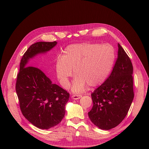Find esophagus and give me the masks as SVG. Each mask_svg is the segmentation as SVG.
Masks as SVG:
<instances>
[{"label": "esophagus", "instance_id": "1", "mask_svg": "<svg viewBox=\"0 0 149 149\" xmlns=\"http://www.w3.org/2000/svg\"><path fill=\"white\" fill-rule=\"evenodd\" d=\"M82 95H81V94H73V95L72 96V97H73L74 100H78V99H80Z\"/></svg>", "mask_w": 149, "mask_h": 149}]
</instances>
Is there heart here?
Returning a JSON list of instances; mask_svg holds the SVG:
<instances>
[{
  "instance_id": "obj_1",
  "label": "heart",
  "mask_w": 149,
  "mask_h": 149,
  "mask_svg": "<svg viewBox=\"0 0 149 149\" xmlns=\"http://www.w3.org/2000/svg\"><path fill=\"white\" fill-rule=\"evenodd\" d=\"M115 59L114 49L109 45L82 43L67 47L56 62V71L61 85L68 88L73 71L76 76L72 89L83 91L88 84L96 87L105 81Z\"/></svg>"
}]
</instances>
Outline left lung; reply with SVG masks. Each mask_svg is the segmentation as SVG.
<instances>
[{"label": "left lung", "mask_w": 149, "mask_h": 149, "mask_svg": "<svg viewBox=\"0 0 149 149\" xmlns=\"http://www.w3.org/2000/svg\"><path fill=\"white\" fill-rule=\"evenodd\" d=\"M118 48V57L111 74L91 94L93 106L88 116L104 130L114 128L124 120L134 96L132 62L119 43Z\"/></svg>", "instance_id": "1"}]
</instances>
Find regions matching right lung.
<instances>
[{
  "label": "right lung",
  "instance_id": "1",
  "mask_svg": "<svg viewBox=\"0 0 149 149\" xmlns=\"http://www.w3.org/2000/svg\"><path fill=\"white\" fill-rule=\"evenodd\" d=\"M56 45V42H39L31 45L22 58L17 76L15 89L22 113L30 123L42 129L53 127L62 120L70 94L53 84L38 67L29 66L28 61Z\"/></svg>",
  "mask_w": 149,
  "mask_h": 149
}]
</instances>
